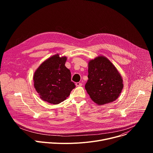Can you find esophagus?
<instances>
[{
    "mask_svg": "<svg viewBox=\"0 0 153 153\" xmlns=\"http://www.w3.org/2000/svg\"><path fill=\"white\" fill-rule=\"evenodd\" d=\"M76 86H81L82 85V83H80V82H77L76 83Z\"/></svg>",
    "mask_w": 153,
    "mask_h": 153,
    "instance_id": "1",
    "label": "esophagus"
}]
</instances>
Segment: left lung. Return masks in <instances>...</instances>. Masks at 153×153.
Listing matches in <instances>:
<instances>
[{
	"label": "left lung",
	"instance_id": "obj_1",
	"mask_svg": "<svg viewBox=\"0 0 153 153\" xmlns=\"http://www.w3.org/2000/svg\"><path fill=\"white\" fill-rule=\"evenodd\" d=\"M88 81L86 91L91 100L98 105L115 101L123 88L121 74L113 63L100 55L88 62Z\"/></svg>",
	"mask_w": 153,
	"mask_h": 153
}]
</instances>
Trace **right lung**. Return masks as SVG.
<instances>
[{"instance_id":"add662e5","label":"right lung","mask_w":153,"mask_h":153,"mask_svg":"<svg viewBox=\"0 0 153 153\" xmlns=\"http://www.w3.org/2000/svg\"><path fill=\"white\" fill-rule=\"evenodd\" d=\"M67 57L53 55L43 61L33 76L34 86L40 99L51 104L66 100L75 88L71 72L65 67Z\"/></svg>"}]
</instances>
